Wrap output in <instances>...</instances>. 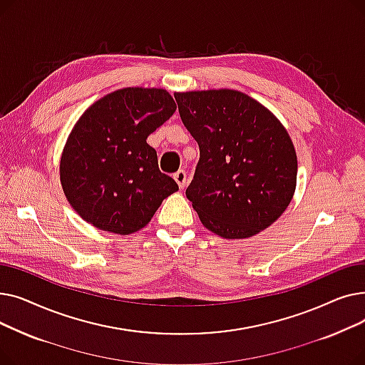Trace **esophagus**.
<instances>
[{
	"label": "esophagus",
	"mask_w": 365,
	"mask_h": 365,
	"mask_svg": "<svg viewBox=\"0 0 365 365\" xmlns=\"http://www.w3.org/2000/svg\"><path fill=\"white\" fill-rule=\"evenodd\" d=\"M175 180H176V183L179 185V187L180 189H183L185 186H186V183H187V176H186V171L185 170H179L178 173H175Z\"/></svg>",
	"instance_id": "esophagus-1"
}]
</instances>
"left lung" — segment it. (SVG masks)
Listing matches in <instances>:
<instances>
[{
  "mask_svg": "<svg viewBox=\"0 0 365 365\" xmlns=\"http://www.w3.org/2000/svg\"><path fill=\"white\" fill-rule=\"evenodd\" d=\"M183 125L200 146L186 197L219 237L248 238L289 207L297 179L293 142L275 115L237 90L176 93Z\"/></svg>",
  "mask_w": 365,
  "mask_h": 365,
  "instance_id": "8db88e82",
  "label": "left lung"
}]
</instances>
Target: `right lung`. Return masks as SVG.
<instances>
[{"label": "right lung", "instance_id": "1", "mask_svg": "<svg viewBox=\"0 0 365 365\" xmlns=\"http://www.w3.org/2000/svg\"><path fill=\"white\" fill-rule=\"evenodd\" d=\"M175 110L165 90L128 87L106 94L83 113L63 148L61 182L86 222L106 232L133 234L179 190L146 143Z\"/></svg>", "mask_w": 365, "mask_h": 365}]
</instances>
